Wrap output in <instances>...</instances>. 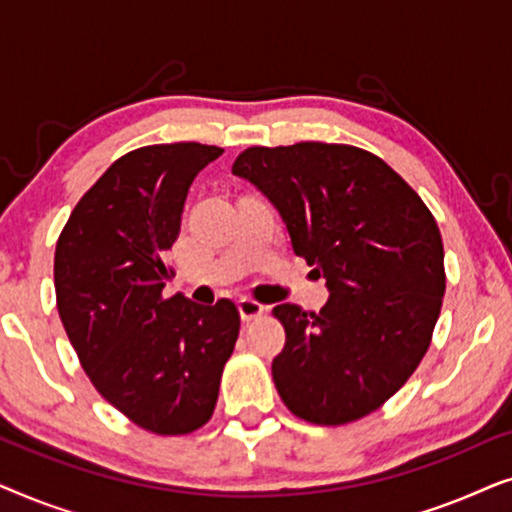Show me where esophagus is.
<instances>
[{"mask_svg":"<svg viewBox=\"0 0 512 512\" xmlns=\"http://www.w3.org/2000/svg\"><path fill=\"white\" fill-rule=\"evenodd\" d=\"M237 310H240L242 321H251V319L263 317L268 307L261 305V303H256V300H251V298H242L240 303H237Z\"/></svg>","mask_w":512,"mask_h":512,"instance_id":"esophagus-1","label":"esophagus"}]
</instances>
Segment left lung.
<instances>
[{
  "label": "left lung",
  "instance_id": "obj_1",
  "mask_svg": "<svg viewBox=\"0 0 512 512\" xmlns=\"http://www.w3.org/2000/svg\"><path fill=\"white\" fill-rule=\"evenodd\" d=\"M277 207L293 251L324 275L319 312L277 305L286 345L272 380L310 424L370 415L415 373L445 296L443 240L422 198L349 144L251 146L233 163Z\"/></svg>",
  "mask_w": 512,
  "mask_h": 512
}]
</instances>
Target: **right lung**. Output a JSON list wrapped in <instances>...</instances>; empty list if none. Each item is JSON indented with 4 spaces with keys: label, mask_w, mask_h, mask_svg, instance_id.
<instances>
[{
    "label": "right lung",
    "mask_w": 512,
    "mask_h": 512,
    "mask_svg": "<svg viewBox=\"0 0 512 512\" xmlns=\"http://www.w3.org/2000/svg\"><path fill=\"white\" fill-rule=\"evenodd\" d=\"M223 153L198 142L125 153L69 214L55 247V298L83 370L118 412L158 436L212 417L240 312L221 298H165V254L202 167Z\"/></svg>",
    "instance_id": "right-lung-1"
}]
</instances>
